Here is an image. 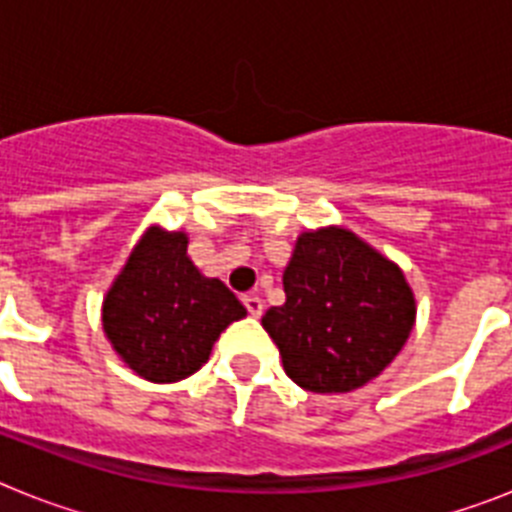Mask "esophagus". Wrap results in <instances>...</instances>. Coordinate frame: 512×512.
<instances>
[{"instance_id": "34e87169", "label": "esophagus", "mask_w": 512, "mask_h": 512, "mask_svg": "<svg viewBox=\"0 0 512 512\" xmlns=\"http://www.w3.org/2000/svg\"><path fill=\"white\" fill-rule=\"evenodd\" d=\"M243 305H246L248 315H253V318H259L261 312H264V300L259 295H246L243 297Z\"/></svg>"}]
</instances>
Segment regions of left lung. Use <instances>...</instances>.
Here are the masks:
<instances>
[{"label":"left lung","instance_id":"left-lung-1","mask_svg":"<svg viewBox=\"0 0 512 512\" xmlns=\"http://www.w3.org/2000/svg\"><path fill=\"white\" fill-rule=\"evenodd\" d=\"M282 282L287 302L269 307L261 325L302 390H359L413 330L415 297L400 266L338 225L297 238Z\"/></svg>","mask_w":512,"mask_h":512}]
</instances>
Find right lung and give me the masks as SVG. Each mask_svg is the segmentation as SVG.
Segmentation results:
<instances>
[{"mask_svg":"<svg viewBox=\"0 0 512 512\" xmlns=\"http://www.w3.org/2000/svg\"><path fill=\"white\" fill-rule=\"evenodd\" d=\"M184 230L148 228L102 302L107 341L138 377L156 384L187 379L246 307L220 279L187 256Z\"/></svg>","mask_w":512,"mask_h":512,"instance_id":"add662e5","label":"right lung"}]
</instances>
